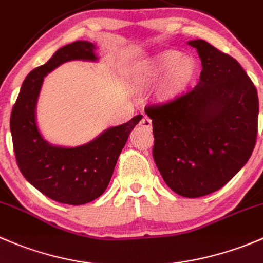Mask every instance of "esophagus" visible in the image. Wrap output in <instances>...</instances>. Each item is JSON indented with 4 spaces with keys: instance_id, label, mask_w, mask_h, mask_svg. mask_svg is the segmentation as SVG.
I'll use <instances>...</instances> for the list:
<instances>
[{
    "instance_id": "34e87169",
    "label": "esophagus",
    "mask_w": 263,
    "mask_h": 263,
    "mask_svg": "<svg viewBox=\"0 0 263 263\" xmlns=\"http://www.w3.org/2000/svg\"><path fill=\"white\" fill-rule=\"evenodd\" d=\"M139 125L142 126V128H144V129H151L152 128V120L149 118H148V116H144V118L140 120Z\"/></svg>"
}]
</instances>
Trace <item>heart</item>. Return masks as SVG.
<instances>
[{
	"instance_id": "b5f03b06",
	"label": "heart",
	"mask_w": 263,
	"mask_h": 263,
	"mask_svg": "<svg viewBox=\"0 0 263 263\" xmlns=\"http://www.w3.org/2000/svg\"><path fill=\"white\" fill-rule=\"evenodd\" d=\"M195 74V59L187 54H178L173 50L162 51L135 69V76L143 83L151 85L162 80L159 96L164 101L176 99L182 93L191 85Z\"/></svg>"
}]
</instances>
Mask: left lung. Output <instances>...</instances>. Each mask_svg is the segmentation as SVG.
Returning <instances> with one entry per match:
<instances>
[{
	"label": "left lung",
	"instance_id": "left-lung-1",
	"mask_svg": "<svg viewBox=\"0 0 263 263\" xmlns=\"http://www.w3.org/2000/svg\"><path fill=\"white\" fill-rule=\"evenodd\" d=\"M201 59L200 81L171 102L147 106L153 158L164 182L185 197L223 187L252 154L258 96L240 64L205 40L187 43Z\"/></svg>",
	"mask_w": 263,
	"mask_h": 263
}]
</instances>
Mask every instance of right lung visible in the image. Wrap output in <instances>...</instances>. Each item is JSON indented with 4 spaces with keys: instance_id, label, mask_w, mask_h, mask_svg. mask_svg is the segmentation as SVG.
<instances>
[{
    "instance_id": "right-lung-1",
    "label": "right lung",
    "mask_w": 263,
    "mask_h": 263,
    "mask_svg": "<svg viewBox=\"0 0 263 263\" xmlns=\"http://www.w3.org/2000/svg\"><path fill=\"white\" fill-rule=\"evenodd\" d=\"M95 49L92 43L77 40L57 50L26 76L11 112L13 151L21 173L42 194L62 204L83 205L104 194L129 134L143 118L134 116L78 147H58L43 138L35 114L44 77L66 62H96Z\"/></svg>"
}]
</instances>
